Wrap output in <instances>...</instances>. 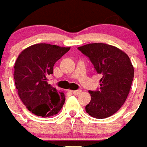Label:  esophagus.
I'll return each instance as SVG.
<instances>
[{
    "label": "esophagus",
    "instance_id": "esophagus-1",
    "mask_svg": "<svg viewBox=\"0 0 147 147\" xmlns=\"http://www.w3.org/2000/svg\"><path fill=\"white\" fill-rule=\"evenodd\" d=\"M71 92L73 93L74 94H81V92H82V90H72Z\"/></svg>",
    "mask_w": 147,
    "mask_h": 147
}]
</instances>
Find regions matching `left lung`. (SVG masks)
Here are the masks:
<instances>
[{"label": "left lung", "instance_id": "8db88e82", "mask_svg": "<svg viewBox=\"0 0 147 147\" xmlns=\"http://www.w3.org/2000/svg\"><path fill=\"white\" fill-rule=\"evenodd\" d=\"M78 49L90 58L102 76L100 89L89 90L91 100L86 105V113L97 119L111 117L121 108L131 90L134 67L129 57L116 46L105 43L86 44Z\"/></svg>", "mask_w": 147, "mask_h": 147}]
</instances>
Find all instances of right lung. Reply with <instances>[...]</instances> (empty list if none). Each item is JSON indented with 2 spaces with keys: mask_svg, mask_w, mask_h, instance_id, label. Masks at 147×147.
<instances>
[{
  "mask_svg": "<svg viewBox=\"0 0 147 147\" xmlns=\"http://www.w3.org/2000/svg\"><path fill=\"white\" fill-rule=\"evenodd\" d=\"M70 47L39 43L21 52L14 65V80L20 98L36 116L52 117L61 111L65 102L64 92L47 82L55 63Z\"/></svg>",
  "mask_w": 147,
  "mask_h": 147,
  "instance_id": "obj_1",
  "label": "right lung"
}]
</instances>
